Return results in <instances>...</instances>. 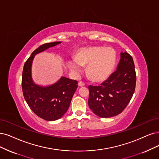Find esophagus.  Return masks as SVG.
I'll list each match as a JSON object with an SVG mask.
<instances>
[{"label": "esophagus", "instance_id": "esophagus-1", "mask_svg": "<svg viewBox=\"0 0 159 159\" xmlns=\"http://www.w3.org/2000/svg\"><path fill=\"white\" fill-rule=\"evenodd\" d=\"M79 86H80V87H83V86H84V85H85V84L84 83H83V82H79Z\"/></svg>", "mask_w": 159, "mask_h": 159}]
</instances>
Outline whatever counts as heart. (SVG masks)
Instances as JSON below:
<instances>
[{
  "mask_svg": "<svg viewBox=\"0 0 159 159\" xmlns=\"http://www.w3.org/2000/svg\"><path fill=\"white\" fill-rule=\"evenodd\" d=\"M116 55L114 49L109 47L89 46L80 48L75 57L68 60L69 67L80 73L83 66H87L86 73L93 82L99 83L109 78L115 67Z\"/></svg>",
  "mask_w": 159,
  "mask_h": 159,
  "instance_id": "obj_1",
  "label": "heart"
}]
</instances>
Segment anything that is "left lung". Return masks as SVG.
<instances>
[{
  "instance_id": "obj_1",
  "label": "left lung",
  "mask_w": 159,
  "mask_h": 159,
  "mask_svg": "<svg viewBox=\"0 0 159 159\" xmlns=\"http://www.w3.org/2000/svg\"><path fill=\"white\" fill-rule=\"evenodd\" d=\"M136 75L132 57L120 52L116 70L100 86H89V105L93 113L102 118L119 115L132 98Z\"/></svg>"
}]
</instances>
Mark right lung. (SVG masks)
<instances>
[{
	"label": "right lung",
	"mask_w": 159,
	"mask_h": 159,
	"mask_svg": "<svg viewBox=\"0 0 159 159\" xmlns=\"http://www.w3.org/2000/svg\"><path fill=\"white\" fill-rule=\"evenodd\" d=\"M60 43L54 42L40 46L25 63L22 73L23 93L27 105L38 116L48 121L60 119L67 112L78 83L61 76L53 84L39 85L34 83L32 78V63L35 55Z\"/></svg>",
	"instance_id": "obj_1"
}]
</instances>
